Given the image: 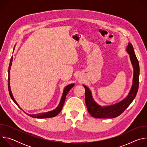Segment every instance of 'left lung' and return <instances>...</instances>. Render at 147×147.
I'll return each mask as SVG.
<instances>
[{"label": "left lung", "mask_w": 147, "mask_h": 147, "mask_svg": "<svg viewBox=\"0 0 147 147\" xmlns=\"http://www.w3.org/2000/svg\"><path fill=\"white\" fill-rule=\"evenodd\" d=\"M127 51L130 54V59L133 66L134 76L131 90L128 96L124 99L113 105L102 107L98 105L93 100L91 92L88 88L84 86L86 90L85 100L88 111L89 113L95 118L111 119L119 116L128 108L137 95L139 86V63L131 44H129Z\"/></svg>", "instance_id": "obj_1"}]
</instances>
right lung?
<instances>
[{"label": "right lung", "mask_w": 147, "mask_h": 147, "mask_svg": "<svg viewBox=\"0 0 147 147\" xmlns=\"http://www.w3.org/2000/svg\"><path fill=\"white\" fill-rule=\"evenodd\" d=\"M12 61H13V56L11 57L10 61V64H9V70H8V88H9V94L10 95L11 98L12 99V100L14 101V102L20 108V107L18 105L17 103L16 102V101L15 100L14 98H13V96L12 95L11 91V89H10V67L12 64ZM74 86V84H70L69 86H67L64 90L63 91V94L60 102L59 103V105H58V107L53 111H52L51 112H48L47 113H38V114H35V115H29V114H27L28 116L32 117H34V118H39V119H42V118H49V117H55L56 115H57L61 111L63 107V105L65 103V99H66V95L67 94V93L69 92V91L70 90L71 88H72Z\"/></svg>", "instance_id": "add662e5"}]
</instances>
